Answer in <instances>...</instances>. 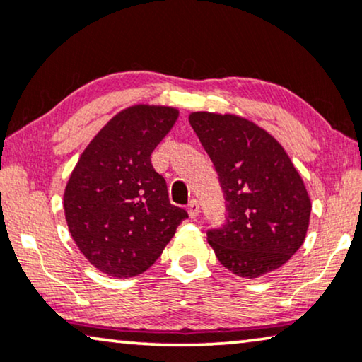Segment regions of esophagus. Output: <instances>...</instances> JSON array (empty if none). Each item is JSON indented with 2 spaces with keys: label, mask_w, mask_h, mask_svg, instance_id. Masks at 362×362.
I'll return each mask as SVG.
<instances>
[{
  "label": "esophagus",
  "mask_w": 362,
  "mask_h": 362,
  "mask_svg": "<svg viewBox=\"0 0 362 362\" xmlns=\"http://www.w3.org/2000/svg\"><path fill=\"white\" fill-rule=\"evenodd\" d=\"M187 211H188V216H190V218H197V216H198V211H200V206H198V202H197V200H192L190 203H188Z\"/></svg>",
  "instance_id": "obj_1"
}]
</instances>
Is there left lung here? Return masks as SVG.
Returning a JSON list of instances; mask_svg holds the SVG:
<instances>
[{
    "label": "left lung",
    "instance_id": "8db88e82",
    "mask_svg": "<svg viewBox=\"0 0 362 362\" xmlns=\"http://www.w3.org/2000/svg\"><path fill=\"white\" fill-rule=\"evenodd\" d=\"M188 121L225 193L226 223L208 231L218 261L246 279L276 271L307 236L312 202L298 170L276 137L252 121L208 111Z\"/></svg>",
    "mask_w": 362,
    "mask_h": 362
}]
</instances>
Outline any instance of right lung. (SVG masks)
<instances>
[{"label":"right lung","instance_id":"add662e5","mask_svg":"<svg viewBox=\"0 0 362 362\" xmlns=\"http://www.w3.org/2000/svg\"><path fill=\"white\" fill-rule=\"evenodd\" d=\"M179 110L134 105L100 129L72 170L64 193L69 231L100 272L128 279L146 272L188 216L172 205L151 154Z\"/></svg>","mask_w":362,"mask_h":362}]
</instances>
